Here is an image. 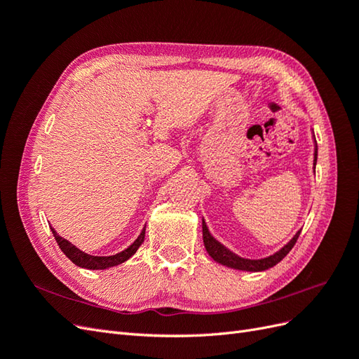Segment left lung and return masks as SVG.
<instances>
[{
	"mask_svg": "<svg viewBox=\"0 0 359 359\" xmlns=\"http://www.w3.org/2000/svg\"><path fill=\"white\" fill-rule=\"evenodd\" d=\"M316 160H318V144H316V139H314V163H313L314 169H316ZM202 233H203V244H205L206 252H208V255L215 260V262H219L224 266L233 268V269L257 273V271H265L268 268H273L274 265H277L280 260L290 252L292 247L295 245L301 231H298L295 235H293L292 240L283 248H280L278 252H276L274 255H271L264 259H244V257H240L238 255L232 253L231 250H227L223 244H220L210 233L208 227H206V223L203 220H202Z\"/></svg>",
	"mask_w": 359,
	"mask_h": 359,
	"instance_id": "left-lung-1",
	"label": "left lung"
}]
</instances>
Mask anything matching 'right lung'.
Returning <instances> with one entry per match:
<instances>
[{"mask_svg": "<svg viewBox=\"0 0 359 359\" xmlns=\"http://www.w3.org/2000/svg\"><path fill=\"white\" fill-rule=\"evenodd\" d=\"M50 231H52L53 236H55V240H57V243L61 248V252L66 255L74 265H78L81 268H86V269H106V268H111V266L123 264V262H126L127 259H130L137 252V248L145 240V227H144L142 232H140V235L137 236V240L132 245L127 247L126 250H123V252H119V253L112 255V256H91L88 253L82 252V250H79L78 247L73 245L67 240H64L62 236H60L55 232V229H53L52 226H50Z\"/></svg>", "mask_w": 359, "mask_h": 359, "instance_id": "right-lung-1", "label": "right lung"}]
</instances>
